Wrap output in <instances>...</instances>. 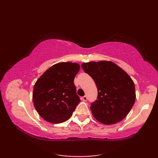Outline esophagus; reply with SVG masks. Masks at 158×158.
<instances>
[{
	"mask_svg": "<svg viewBox=\"0 0 158 158\" xmlns=\"http://www.w3.org/2000/svg\"><path fill=\"white\" fill-rule=\"evenodd\" d=\"M81 100H83V101H87V100H88V98H87V96H83L82 98H81Z\"/></svg>",
	"mask_w": 158,
	"mask_h": 158,
	"instance_id": "esophagus-1",
	"label": "esophagus"
}]
</instances>
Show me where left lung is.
<instances>
[{"label": "left lung", "mask_w": 158, "mask_h": 158, "mask_svg": "<svg viewBox=\"0 0 158 158\" xmlns=\"http://www.w3.org/2000/svg\"><path fill=\"white\" fill-rule=\"evenodd\" d=\"M81 67L94 81L98 99L91 104L94 117L105 125L123 120L136 99L135 85L125 70L111 61L83 62Z\"/></svg>", "instance_id": "obj_1"}]
</instances>
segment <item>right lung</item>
<instances>
[{
  "label": "right lung",
  "mask_w": 158,
  "mask_h": 158,
  "mask_svg": "<svg viewBox=\"0 0 158 158\" xmlns=\"http://www.w3.org/2000/svg\"><path fill=\"white\" fill-rule=\"evenodd\" d=\"M79 69L78 63L59 62L49 68L36 81L33 103L39 115L46 122L60 123L72 116L81 101L74 84Z\"/></svg>",
  "instance_id": "obj_1"
}]
</instances>
